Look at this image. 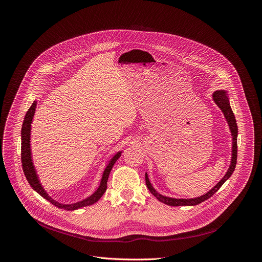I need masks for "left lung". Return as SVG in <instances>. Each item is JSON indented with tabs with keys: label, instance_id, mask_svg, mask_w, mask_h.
<instances>
[{
	"label": "left lung",
	"instance_id": "8db88e82",
	"mask_svg": "<svg viewBox=\"0 0 262 262\" xmlns=\"http://www.w3.org/2000/svg\"><path fill=\"white\" fill-rule=\"evenodd\" d=\"M212 99L214 103L219 106V108L222 110V113L224 114V117L228 123L229 129L231 132V137H232V148H231V161H230V166L224 175V177L210 191H208L207 193H205L202 196L195 198V199H173V198H168L161 195L160 193L154 189V187L150 184L148 176L145 173V184L146 187L148 188L149 192L152 193L158 201H160L163 204H167L169 206H195L201 204L202 202L210 199L215 192L222 187V185L228 180V178L231 176V174L235 171L236 168V163H237V152H238V146H237V137H238V126H237V122L235 115H233L230 104H229V99L227 95V91L225 90H216L212 94Z\"/></svg>",
	"mask_w": 262,
	"mask_h": 262
}]
</instances>
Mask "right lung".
Returning <instances> with one entry per match:
<instances>
[{"label": "right lung", "mask_w": 262, "mask_h": 262, "mask_svg": "<svg viewBox=\"0 0 262 262\" xmlns=\"http://www.w3.org/2000/svg\"><path fill=\"white\" fill-rule=\"evenodd\" d=\"M36 105H37V101H34L32 106L30 107V109L27 110L23 124H22V129H21V161H22V169H23V172H24V175L26 177L27 182H29L31 187L37 192V193H39L43 199H46L47 201H49L50 203L56 206V207L62 208L64 210H75V209L86 207V206H90V205L96 203L105 193V191L107 189V181L109 177V173H110V171H112L116 161L120 158L122 152L121 150L120 152H118L106 164V168L103 172L100 186L98 189L95 190V192L92 195L88 196L85 200L74 203V204H60L57 201L53 200L48 194V192L43 189V187L41 186L38 175L35 170V167H34L33 160H32V150H31V126L32 125L31 124L33 121V117L35 115Z\"/></svg>", "instance_id": "add662e5"}]
</instances>
